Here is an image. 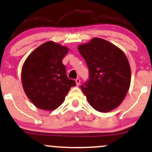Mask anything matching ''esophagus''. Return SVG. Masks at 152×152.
Listing matches in <instances>:
<instances>
[{"label": "esophagus", "mask_w": 152, "mask_h": 152, "mask_svg": "<svg viewBox=\"0 0 152 152\" xmlns=\"http://www.w3.org/2000/svg\"><path fill=\"white\" fill-rule=\"evenodd\" d=\"M76 85H77V86L80 85V83H81V79H80V78H76Z\"/></svg>", "instance_id": "obj_1"}]
</instances>
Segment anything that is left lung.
<instances>
[{
  "label": "left lung",
  "instance_id": "1",
  "mask_svg": "<svg viewBox=\"0 0 152 152\" xmlns=\"http://www.w3.org/2000/svg\"><path fill=\"white\" fill-rule=\"evenodd\" d=\"M89 71V79L81 85L88 101L97 111L107 113L124 100L131 81L130 66L120 49L100 38L78 47Z\"/></svg>",
  "mask_w": 152,
  "mask_h": 152
}]
</instances>
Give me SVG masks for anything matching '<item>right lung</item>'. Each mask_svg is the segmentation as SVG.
Listing matches in <instances>:
<instances>
[{
    "label": "right lung",
    "mask_w": 152,
    "mask_h": 152,
    "mask_svg": "<svg viewBox=\"0 0 152 152\" xmlns=\"http://www.w3.org/2000/svg\"><path fill=\"white\" fill-rule=\"evenodd\" d=\"M67 47L47 42L34 49L24 62L21 73L25 94L39 109L53 110L63 103L74 80L67 77L62 59Z\"/></svg>",
    "instance_id": "1"
}]
</instances>
